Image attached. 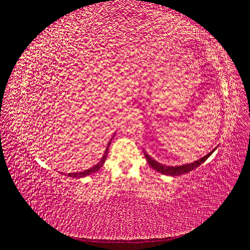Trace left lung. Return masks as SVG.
<instances>
[{
	"instance_id": "1",
	"label": "left lung",
	"mask_w": 250,
	"mask_h": 250,
	"mask_svg": "<svg viewBox=\"0 0 250 250\" xmlns=\"http://www.w3.org/2000/svg\"><path fill=\"white\" fill-rule=\"evenodd\" d=\"M217 149V147L211 150L210 152L207 155H204L203 157H201L200 160H197L195 161L193 163H190V164H185V165H179V166H167V165H164V164H161L158 163L157 161L153 160L152 157H151L146 151H144V155H145L146 157V161L148 162V164L150 165V167L154 169L155 171L160 172L162 174H166V175H170V176H178V175H183V174L185 173H188V172H191L192 170L196 169L197 167H199V166L201 164H203L204 162H206L208 158L214 153V151Z\"/></svg>"
}]
</instances>
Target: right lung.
<instances>
[{
    "label": "right lung",
    "instance_id": "obj_1",
    "mask_svg": "<svg viewBox=\"0 0 250 250\" xmlns=\"http://www.w3.org/2000/svg\"><path fill=\"white\" fill-rule=\"evenodd\" d=\"M113 137H115V135H113ZM113 137L111 138V140L113 139ZM111 140L108 142V145H107L106 149H105V152H104L103 156L101 157L100 162L98 163L97 165H95L94 167L89 168V169H87V170H85V171H83V172H74V173L65 174V176H69V177H72V178H81V177H85V176H88V175H92V174H94V173H96V172L99 171V170L103 167V165H104L105 161H106L107 152H108V148H109V145H110V143H111Z\"/></svg>",
    "mask_w": 250,
    "mask_h": 250
}]
</instances>
